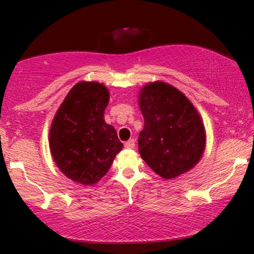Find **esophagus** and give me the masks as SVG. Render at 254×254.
I'll return each mask as SVG.
<instances>
[{
  "mask_svg": "<svg viewBox=\"0 0 254 254\" xmlns=\"http://www.w3.org/2000/svg\"><path fill=\"white\" fill-rule=\"evenodd\" d=\"M124 147H126L127 149H134V147H135V142H134V140H128V141H127L126 143H124Z\"/></svg>",
  "mask_w": 254,
  "mask_h": 254,
  "instance_id": "34e87169",
  "label": "esophagus"
}]
</instances>
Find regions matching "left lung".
I'll list each match as a JSON object with an SVG mask.
<instances>
[{"label": "left lung", "mask_w": 254, "mask_h": 254, "mask_svg": "<svg viewBox=\"0 0 254 254\" xmlns=\"http://www.w3.org/2000/svg\"><path fill=\"white\" fill-rule=\"evenodd\" d=\"M139 105L144 119L139 152L150 168L165 179L194 168L204 153L206 133L190 101L174 86L154 81L141 88Z\"/></svg>", "instance_id": "obj_1"}]
</instances>
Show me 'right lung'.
Listing matches in <instances>:
<instances>
[{
	"mask_svg": "<svg viewBox=\"0 0 254 254\" xmlns=\"http://www.w3.org/2000/svg\"><path fill=\"white\" fill-rule=\"evenodd\" d=\"M110 92L97 81H79L59 106L49 132L50 152L68 178L94 185L109 171L123 144L104 121Z\"/></svg>",
	"mask_w": 254,
	"mask_h": 254,
	"instance_id": "1",
	"label": "right lung"
}]
</instances>
